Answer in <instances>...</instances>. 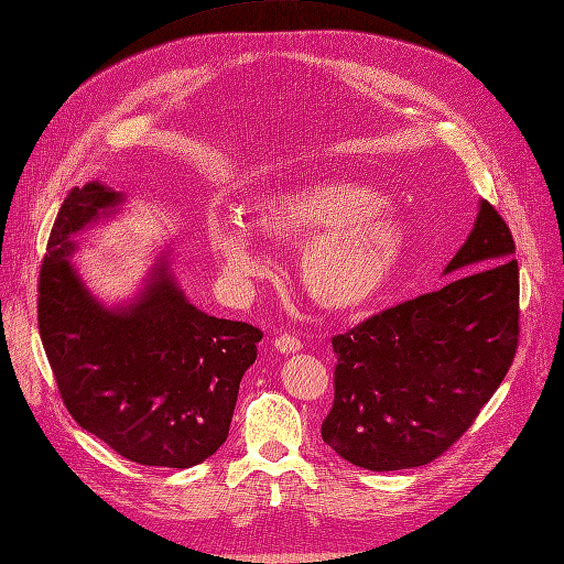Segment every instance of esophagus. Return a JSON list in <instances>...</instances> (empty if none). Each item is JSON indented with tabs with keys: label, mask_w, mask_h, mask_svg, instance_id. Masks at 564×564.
<instances>
[{
	"label": "esophagus",
	"mask_w": 564,
	"mask_h": 564,
	"mask_svg": "<svg viewBox=\"0 0 564 564\" xmlns=\"http://www.w3.org/2000/svg\"><path fill=\"white\" fill-rule=\"evenodd\" d=\"M274 348H276L279 352H283V355L300 352V350H302V340H300L297 336H292V334H279V336L274 338Z\"/></svg>",
	"instance_id": "34e87169"
}]
</instances>
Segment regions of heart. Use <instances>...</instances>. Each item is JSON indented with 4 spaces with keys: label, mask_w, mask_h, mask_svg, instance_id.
Instances as JSON below:
<instances>
[{
    "label": "heart",
    "mask_w": 564,
    "mask_h": 564,
    "mask_svg": "<svg viewBox=\"0 0 564 564\" xmlns=\"http://www.w3.org/2000/svg\"><path fill=\"white\" fill-rule=\"evenodd\" d=\"M382 205V195L364 184L313 180L253 198L249 228L235 218H212L207 237L237 292L249 290L264 267L253 231L272 241H306L300 256L304 290L325 308L355 311L380 297L408 249L403 226Z\"/></svg>",
    "instance_id": "1"
}]
</instances>
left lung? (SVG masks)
Instances as JSON below:
<instances>
[{"label": "left lung", "instance_id": "1", "mask_svg": "<svg viewBox=\"0 0 564 564\" xmlns=\"http://www.w3.org/2000/svg\"><path fill=\"white\" fill-rule=\"evenodd\" d=\"M517 243L481 200L445 288L332 338L334 403L323 440L359 468H417L443 456L496 394L519 348Z\"/></svg>", "mask_w": 564, "mask_h": 564}]
</instances>
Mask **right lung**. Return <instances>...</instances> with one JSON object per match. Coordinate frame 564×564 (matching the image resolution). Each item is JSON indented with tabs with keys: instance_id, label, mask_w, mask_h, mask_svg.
I'll return each instance as SVG.
<instances>
[{
	"instance_id": "1",
	"label": "right lung",
	"mask_w": 564,
	"mask_h": 564,
	"mask_svg": "<svg viewBox=\"0 0 564 564\" xmlns=\"http://www.w3.org/2000/svg\"><path fill=\"white\" fill-rule=\"evenodd\" d=\"M121 195L70 188L39 272V334L59 397L85 431L140 465L191 468L226 443L262 332L195 308L165 262L140 300L108 311L70 267L68 237Z\"/></svg>"
}]
</instances>
